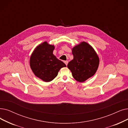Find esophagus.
<instances>
[{
	"label": "esophagus",
	"mask_w": 128,
	"mask_h": 128,
	"mask_svg": "<svg viewBox=\"0 0 128 128\" xmlns=\"http://www.w3.org/2000/svg\"><path fill=\"white\" fill-rule=\"evenodd\" d=\"M64 63H65V64H66V65L67 66V65H68V61H67V60L64 61Z\"/></svg>",
	"instance_id": "obj_1"
}]
</instances>
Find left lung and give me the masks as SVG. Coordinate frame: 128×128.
I'll return each instance as SVG.
<instances>
[{
	"label": "left lung",
	"instance_id": "left-lung-1",
	"mask_svg": "<svg viewBox=\"0 0 128 128\" xmlns=\"http://www.w3.org/2000/svg\"><path fill=\"white\" fill-rule=\"evenodd\" d=\"M72 54L74 58L68 63V68L76 80L84 82L96 73L99 59L90 45L85 42H80L72 48Z\"/></svg>",
	"mask_w": 128,
	"mask_h": 128
}]
</instances>
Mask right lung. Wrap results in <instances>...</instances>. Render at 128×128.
Returning <instances> with one entry per match:
<instances>
[{"label": "right lung", "instance_id": "add662e5", "mask_svg": "<svg viewBox=\"0 0 128 128\" xmlns=\"http://www.w3.org/2000/svg\"><path fill=\"white\" fill-rule=\"evenodd\" d=\"M54 46L47 42L39 44L32 53L30 65L34 75L46 82L52 81L66 65L53 54Z\"/></svg>", "mask_w": 128, "mask_h": 128}]
</instances>
